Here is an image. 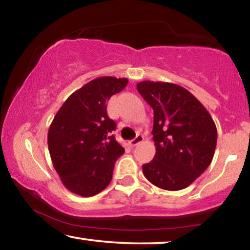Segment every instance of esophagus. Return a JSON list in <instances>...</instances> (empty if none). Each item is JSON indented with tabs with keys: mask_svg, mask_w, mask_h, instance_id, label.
I'll return each instance as SVG.
<instances>
[{
	"mask_svg": "<svg viewBox=\"0 0 250 250\" xmlns=\"http://www.w3.org/2000/svg\"><path fill=\"white\" fill-rule=\"evenodd\" d=\"M142 141H143V135L138 134L137 137H135L134 139H132V140L129 141V145H130L131 146H138L139 143L142 142Z\"/></svg>",
	"mask_w": 250,
	"mask_h": 250,
	"instance_id": "obj_1",
	"label": "esophagus"
}]
</instances>
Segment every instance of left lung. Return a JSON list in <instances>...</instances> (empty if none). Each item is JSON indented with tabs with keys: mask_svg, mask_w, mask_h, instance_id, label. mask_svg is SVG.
Instances as JSON below:
<instances>
[{
	"mask_svg": "<svg viewBox=\"0 0 250 250\" xmlns=\"http://www.w3.org/2000/svg\"><path fill=\"white\" fill-rule=\"evenodd\" d=\"M154 112L155 155L142 166L152 184L167 191L188 188L213 160L217 129L206 108L179 84L163 82L137 83Z\"/></svg>",
	"mask_w": 250,
	"mask_h": 250,
	"instance_id": "1",
	"label": "left lung"
}]
</instances>
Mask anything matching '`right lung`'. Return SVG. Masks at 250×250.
I'll use <instances>...</instances> for the list:
<instances>
[{"label":"right lung","instance_id":"add662e5","mask_svg":"<svg viewBox=\"0 0 250 250\" xmlns=\"http://www.w3.org/2000/svg\"><path fill=\"white\" fill-rule=\"evenodd\" d=\"M128 83L126 78L99 77L76 90L49 126L47 142L53 166L67 189L94 196L109 185L117 159L125 149L111 132L116 124L105 103Z\"/></svg>","mask_w":250,"mask_h":250}]
</instances>
